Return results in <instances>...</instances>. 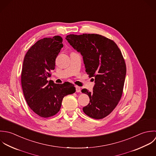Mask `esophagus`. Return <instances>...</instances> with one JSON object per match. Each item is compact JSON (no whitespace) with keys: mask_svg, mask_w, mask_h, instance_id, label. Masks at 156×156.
I'll use <instances>...</instances> for the list:
<instances>
[{"mask_svg":"<svg viewBox=\"0 0 156 156\" xmlns=\"http://www.w3.org/2000/svg\"><path fill=\"white\" fill-rule=\"evenodd\" d=\"M75 87H76V92L77 93L80 92V91H81V88H80V87L76 86Z\"/></svg>","mask_w":156,"mask_h":156,"instance_id":"1","label":"esophagus"}]
</instances>
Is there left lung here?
<instances>
[{
	"instance_id": "8db88e82",
	"label": "left lung",
	"mask_w": 156,
	"mask_h": 156,
	"mask_svg": "<svg viewBox=\"0 0 156 156\" xmlns=\"http://www.w3.org/2000/svg\"><path fill=\"white\" fill-rule=\"evenodd\" d=\"M66 40L81 54L86 72L94 77L93 91L81 90L90 98L83 110L92 118L102 119L115 108L122 96L126 76L122 53L113 40L99 34H70Z\"/></svg>"
}]
</instances>
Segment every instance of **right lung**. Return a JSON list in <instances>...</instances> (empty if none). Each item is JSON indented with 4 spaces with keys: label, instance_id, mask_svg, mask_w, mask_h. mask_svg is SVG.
<instances>
[{
    "label": "right lung",
    "instance_id": "right-lung-1",
    "mask_svg": "<svg viewBox=\"0 0 156 156\" xmlns=\"http://www.w3.org/2000/svg\"><path fill=\"white\" fill-rule=\"evenodd\" d=\"M61 36L44 38L36 42L27 52L23 63L21 82L25 98L32 110L42 118L56 115L63 98L76 92L69 82L55 84L47 81L55 69V59L62 44Z\"/></svg>",
    "mask_w": 156,
    "mask_h": 156
}]
</instances>
